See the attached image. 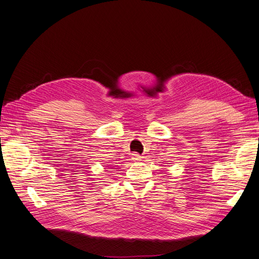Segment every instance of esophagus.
I'll use <instances>...</instances> for the list:
<instances>
[{
    "mask_svg": "<svg viewBox=\"0 0 259 259\" xmlns=\"http://www.w3.org/2000/svg\"><path fill=\"white\" fill-rule=\"evenodd\" d=\"M140 159H142V156H140L138 153H133L132 154V160L133 161H139Z\"/></svg>",
    "mask_w": 259,
    "mask_h": 259,
    "instance_id": "obj_1",
    "label": "esophagus"
}]
</instances>
